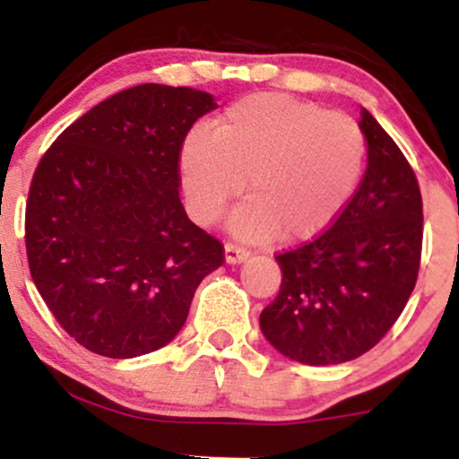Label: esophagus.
<instances>
[{
  "mask_svg": "<svg viewBox=\"0 0 459 459\" xmlns=\"http://www.w3.org/2000/svg\"><path fill=\"white\" fill-rule=\"evenodd\" d=\"M247 256H250V252L246 250V247L237 246V244H226L224 246V259L229 265H237V263H244Z\"/></svg>",
  "mask_w": 459,
  "mask_h": 459,
  "instance_id": "34e87169",
  "label": "esophagus"
}]
</instances>
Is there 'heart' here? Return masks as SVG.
Instances as JSON below:
<instances>
[{"instance_id": "obj_1", "label": "heart", "mask_w": 459, "mask_h": 459, "mask_svg": "<svg viewBox=\"0 0 459 459\" xmlns=\"http://www.w3.org/2000/svg\"><path fill=\"white\" fill-rule=\"evenodd\" d=\"M365 155L354 118L265 92L230 105L213 131H192L178 170L196 222H218L246 187L250 198L230 215V233L256 244L278 235L298 244L339 218L360 183Z\"/></svg>"}]
</instances>
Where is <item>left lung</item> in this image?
I'll use <instances>...</instances> for the list:
<instances>
[{"mask_svg": "<svg viewBox=\"0 0 459 459\" xmlns=\"http://www.w3.org/2000/svg\"><path fill=\"white\" fill-rule=\"evenodd\" d=\"M367 170L334 224L278 255L281 291L263 308L261 332L302 365L354 360L380 343L412 293L423 246V200L408 160L360 109Z\"/></svg>", "mask_w": 459, "mask_h": 459, "instance_id": "left-lung-1", "label": "left lung"}]
</instances>
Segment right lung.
I'll return each mask as SVG.
<instances>
[{"mask_svg":"<svg viewBox=\"0 0 459 459\" xmlns=\"http://www.w3.org/2000/svg\"><path fill=\"white\" fill-rule=\"evenodd\" d=\"M209 92L140 83L57 135L31 178L25 247L57 324L108 358L168 345L224 246L187 218L178 155Z\"/></svg>","mask_w":459,"mask_h":459,"instance_id":"add662e5","label":"right lung"}]
</instances>
